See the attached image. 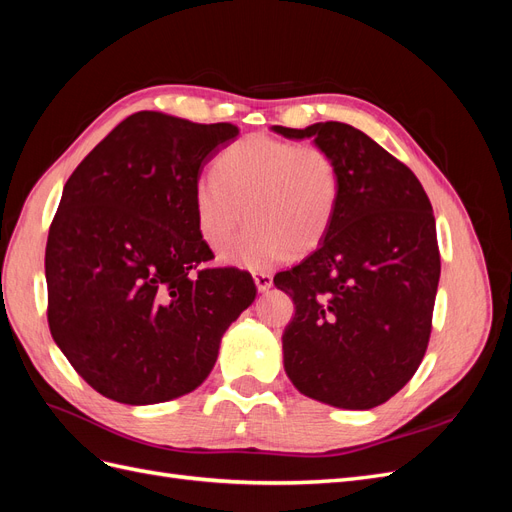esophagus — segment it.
<instances>
[{"label": "esophagus", "instance_id": "esophagus-1", "mask_svg": "<svg viewBox=\"0 0 512 512\" xmlns=\"http://www.w3.org/2000/svg\"><path fill=\"white\" fill-rule=\"evenodd\" d=\"M254 284L258 288V292H265L273 286V277H271V273H265V271L254 273Z\"/></svg>", "mask_w": 512, "mask_h": 512}]
</instances>
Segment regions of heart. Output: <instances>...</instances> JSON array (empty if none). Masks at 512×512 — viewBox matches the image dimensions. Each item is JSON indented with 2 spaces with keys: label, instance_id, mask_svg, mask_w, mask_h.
Here are the masks:
<instances>
[{
  "label": "heart",
  "instance_id": "heart-1",
  "mask_svg": "<svg viewBox=\"0 0 512 512\" xmlns=\"http://www.w3.org/2000/svg\"><path fill=\"white\" fill-rule=\"evenodd\" d=\"M339 194L342 175L327 149L254 134L222 153L218 175L196 179V224L205 243L220 250L245 222L247 209L252 226L224 260L256 271L286 254L314 252L331 230Z\"/></svg>",
  "mask_w": 512,
  "mask_h": 512
}]
</instances>
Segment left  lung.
I'll return each mask as SVG.
<instances>
[{
	"instance_id": "obj_1",
	"label": "left lung",
	"mask_w": 512,
	"mask_h": 512,
	"mask_svg": "<svg viewBox=\"0 0 512 512\" xmlns=\"http://www.w3.org/2000/svg\"><path fill=\"white\" fill-rule=\"evenodd\" d=\"M342 175L327 237L273 284L294 301L282 335L284 369L305 397L369 410L406 386L421 365L440 282L436 218L421 181L348 123L305 130Z\"/></svg>"
}]
</instances>
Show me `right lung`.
I'll return each instance as SVG.
<instances>
[{
    "instance_id": "obj_1",
    "label": "right lung",
    "mask_w": 512,
    "mask_h": 512,
    "mask_svg": "<svg viewBox=\"0 0 512 512\" xmlns=\"http://www.w3.org/2000/svg\"><path fill=\"white\" fill-rule=\"evenodd\" d=\"M239 136L232 123L141 111L64 185L46 241L49 329L79 376L130 406L192 393L226 329L256 299L252 275L203 269L194 183Z\"/></svg>"
}]
</instances>
